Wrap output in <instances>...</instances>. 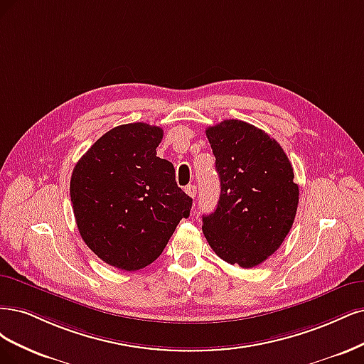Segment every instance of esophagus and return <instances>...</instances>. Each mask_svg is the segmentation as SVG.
<instances>
[{
	"label": "esophagus",
	"instance_id": "1",
	"mask_svg": "<svg viewBox=\"0 0 364 364\" xmlns=\"http://www.w3.org/2000/svg\"><path fill=\"white\" fill-rule=\"evenodd\" d=\"M184 191H186V193H187V195H189L191 198H195V196H196V187H195L193 184H191V186H187Z\"/></svg>",
	"mask_w": 364,
	"mask_h": 364
}]
</instances>
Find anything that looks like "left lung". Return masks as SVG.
<instances>
[{"label": "left lung", "mask_w": 364, "mask_h": 364, "mask_svg": "<svg viewBox=\"0 0 364 364\" xmlns=\"http://www.w3.org/2000/svg\"><path fill=\"white\" fill-rule=\"evenodd\" d=\"M205 134L220 196L215 212L203 216V232L222 260L254 267L279 248L295 220L293 168L277 140L248 122L227 119Z\"/></svg>", "instance_id": "obj_1"}]
</instances>
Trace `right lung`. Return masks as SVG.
<instances>
[{
	"label": "right lung",
	"instance_id": "right-lung-1",
	"mask_svg": "<svg viewBox=\"0 0 364 364\" xmlns=\"http://www.w3.org/2000/svg\"><path fill=\"white\" fill-rule=\"evenodd\" d=\"M160 127L145 122L112 128L73 171V210L81 239L102 262L139 271L165 250L192 198L175 181L171 161L157 157Z\"/></svg>",
	"mask_w": 364,
	"mask_h": 364
}]
</instances>
